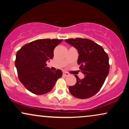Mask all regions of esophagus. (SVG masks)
<instances>
[{"instance_id": "esophagus-1", "label": "esophagus", "mask_w": 129, "mask_h": 129, "mask_svg": "<svg viewBox=\"0 0 129 129\" xmlns=\"http://www.w3.org/2000/svg\"><path fill=\"white\" fill-rule=\"evenodd\" d=\"M70 75V74L69 73H67V72H63V76H69Z\"/></svg>"}]
</instances>
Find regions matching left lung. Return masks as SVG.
<instances>
[{
  "label": "left lung",
  "mask_w": 129,
  "mask_h": 129,
  "mask_svg": "<svg viewBox=\"0 0 129 129\" xmlns=\"http://www.w3.org/2000/svg\"><path fill=\"white\" fill-rule=\"evenodd\" d=\"M65 41L78 50V64L85 75L82 79L75 75L76 83L69 87L70 92L77 98H89L100 91L109 75V56L101 46L91 40L78 38Z\"/></svg>",
  "instance_id": "8db88e82"
}]
</instances>
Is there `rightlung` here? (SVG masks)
Masks as SVG:
<instances>
[{
	"mask_svg": "<svg viewBox=\"0 0 129 129\" xmlns=\"http://www.w3.org/2000/svg\"><path fill=\"white\" fill-rule=\"evenodd\" d=\"M62 39H38L26 44L16 53L15 66L19 81L29 91L44 94L51 91L62 72H51L46 62L53 59L54 49Z\"/></svg>",
	"mask_w": 129,
	"mask_h": 129,
	"instance_id": "1",
	"label": "right lung"
}]
</instances>
